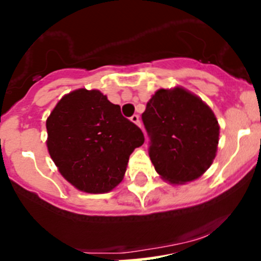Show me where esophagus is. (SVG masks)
I'll return each mask as SVG.
<instances>
[{
    "label": "esophagus",
    "mask_w": 261,
    "mask_h": 261,
    "mask_svg": "<svg viewBox=\"0 0 261 261\" xmlns=\"http://www.w3.org/2000/svg\"><path fill=\"white\" fill-rule=\"evenodd\" d=\"M131 121H133L134 123H135V125H138V126H140V117H139L138 115H134L133 117L130 118Z\"/></svg>",
    "instance_id": "34e87169"
}]
</instances>
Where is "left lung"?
I'll use <instances>...</instances> for the list:
<instances>
[{
  "label": "left lung",
  "mask_w": 261,
  "mask_h": 261,
  "mask_svg": "<svg viewBox=\"0 0 261 261\" xmlns=\"http://www.w3.org/2000/svg\"><path fill=\"white\" fill-rule=\"evenodd\" d=\"M141 118L150 138L149 156L162 178L186 184L212 166L219 125L198 95L181 87L156 90Z\"/></svg>",
  "instance_id": "8db88e82"
}]
</instances>
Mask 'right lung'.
I'll list each match as a JSON object with an SVG mask.
<instances>
[{
  "mask_svg": "<svg viewBox=\"0 0 261 261\" xmlns=\"http://www.w3.org/2000/svg\"><path fill=\"white\" fill-rule=\"evenodd\" d=\"M45 126L48 151L60 173L90 194L115 189L134 149L144 143L143 131L121 115L120 106L95 89L63 95Z\"/></svg>",
  "mask_w": 261,
  "mask_h": 261,
  "instance_id": "obj_1",
  "label": "right lung"
}]
</instances>
